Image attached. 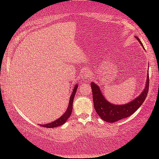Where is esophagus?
Segmentation results:
<instances>
[{
  "mask_svg": "<svg viewBox=\"0 0 159 159\" xmlns=\"http://www.w3.org/2000/svg\"><path fill=\"white\" fill-rule=\"evenodd\" d=\"M81 79H82L83 80H89L90 78V77H91L90 71L89 70L84 71L82 73V75H81Z\"/></svg>",
  "mask_w": 159,
  "mask_h": 159,
  "instance_id": "1",
  "label": "esophagus"
}]
</instances>
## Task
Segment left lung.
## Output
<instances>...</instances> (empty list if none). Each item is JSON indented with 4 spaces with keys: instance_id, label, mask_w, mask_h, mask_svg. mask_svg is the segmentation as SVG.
Instances as JSON below:
<instances>
[{
    "instance_id": "1",
    "label": "left lung",
    "mask_w": 159,
    "mask_h": 159,
    "mask_svg": "<svg viewBox=\"0 0 159 159\" xmlns=\"http://www.w3.org/2000/svg\"><path fill=\"white\" fill-rule=\"evenodd\" d=\"M144 48L142 42L137 36H134ZM147 81L145 88L141 95L137 98L125 105H115L109 103L105 99L99 86L94 82L91 83V87L92 89L93 101L95 111L103 121L109 123H114L119 120L129 117L133 114L141 106V105L145 100L148 91L149 76L148 74L147 76Z\"/></svg>"
}]
</instances>
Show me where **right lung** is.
<instances>
[{
  "label": "right lung",
  "mask_w": 159,
  "mask_h": 159,
  "mask_svg": "<svg viewBox=\"0 0 159 159\" xmlns=\"http://www.w3.org/2000/svg\"><path fill=\"white\" fill-rule=\"evenodd\" d=\"M78 88V85L76 84L75 85V87L73 89V91H72V93L70 96V98L69 100L68 107V109H67L66 111L64 113V114L63 115H61L60 118L56 119V121H53L52 123H50L46 124V125H40V126L46 127V128H54V127H58L60 125H64L66 123V121L70 117V116L71 115V113L72 112V108H73V101H74L76 91H77Z\"/></svg>",
  "instance_id": "right-lung-1"
}]
</instances>
